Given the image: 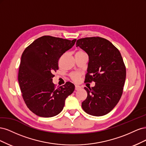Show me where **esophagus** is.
Wrapping results in <instances>:
<instances>
[{
    "label": "esophagus",
    "instance_id": "34e87169",
    "mask_svg": "<svg viewBox=\"0 0 146 146\" xmlns=\"http://www.w3.org/2000/svg\"><path fill=\"white\" fill-rule=\"evenodd\" d=\"M80 88H81V87H80V86H78V85H76V86H75V90H80Z\"/></svg>",
    "mask_w": 146,
    "mask_h": 146
}]
</instances>
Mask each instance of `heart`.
<instances>
[{"label":"heart","mask_w":146,"mask_h":146,"mask_svg":"<svg viewBox=\"0 0 146 146\" xmlns=\"http://www.w3.org/2000/svg\"><path fill=\"white\" fill-rule=\"evenodd\" d=\"M86 54V53L84 52V51L82 50H80L77 51V53H76V54ZM71 77H72V78L74 80L77 81L78 79V78H79V74H72V76H71Z\"/></svg>","instance_id":"b5f03b06"}]
</instances>
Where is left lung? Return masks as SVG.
I'll return each instance as SVG.
<instances>
[{
  "label": "left lung",
  "mask_w": 146,
  "mask_h": 146,
  "mask_svg": "<svg viewBox=\"0 0 146 146\" xmlns=\"http://www.w3.org/2000/svg\"><path fill=\"white\" fill-rule=\"evenodd\" d=\"M76 46L89 56L85 82H95L94 87L84 88L88 96L82 107L90 115H105L115 107L122 94L126 69L121 53L111 42L100 37L79 39Z\"/></svg>",
  "instance_id": "8db88e82"
}]
</instances>
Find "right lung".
<instances>
[{
    "label": "right lung",
    "instance_id": "obj_1",
    "mask_svg": "<svg viewBox=\"0 0 146 146\" xmlns=\"http://www.w3.org/2000/svg\"><path fill=\"white\" fill-rule=\"evenodd\" d=\"M76 40L43 36L23 53L18 82L25 104L36 115L50 117L58 114L66 99L74 92V85L68 82L55 88L52 73L58 69L61 56L74 46Z\"/></svg>",
    "mask_w": 146,
    "mask_h": 146
}]
</instances>
